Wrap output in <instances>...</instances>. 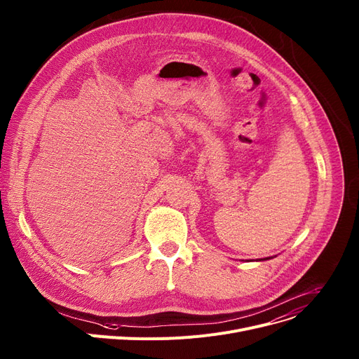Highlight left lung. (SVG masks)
Wrapping results in <instances>:
<instances>
[{
    "label": "left lung",
    "instance_id": "left-lung-1",
    "mask_svg": "<svg viewBox=\"0 0 359 359\" xmlns=\"http://www.w3.org/2000/svg\"><path fill=\"white\" fill-rule=\"evenodd\" d=\"M271 258H273V257H271ZM266 259H270V257H267ZM257 261H261V258H259V259H257Z\"/></svg>",
    "mask_w": 359,
    "mask_h": 359
}]
</instances>
